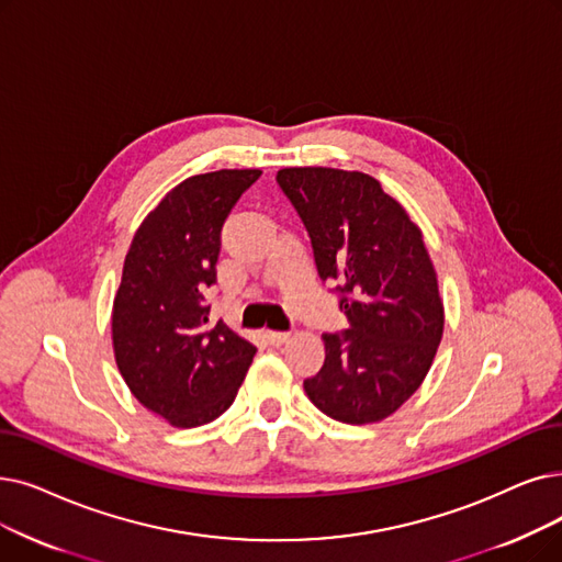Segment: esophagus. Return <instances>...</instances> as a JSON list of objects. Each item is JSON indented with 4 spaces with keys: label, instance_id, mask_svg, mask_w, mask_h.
I'll return each instance as SVG.
<instances>
[{
    "label": "esophagus",
    "instance_id": "34e87169",
    "mask_svg": "<svg viewBox=\"0 0 562 562\" xmlns=\"http://www.w3.org/2000/svg\"><path fill=\"white\" fill-rule=\"evenodd\" d=\"M289 333H280V330H266V339L271 341V345H284V341H289Z\"/></svg>",
    "mask_w": 562,
    "mask_h": 562
}]
</instances>
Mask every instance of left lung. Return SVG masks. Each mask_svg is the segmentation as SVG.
Returning <instances> with one entry per match:
<instances>
[{
    "label": "left lung",
    "mask_w": 562,
    "mask_h": 562,
    "mask_svg": "<svg viewBox=\"0 0 562 562\" xmlns=\"http://www.w3.org/2000/svg\"><path fill=\"white\" fill-rule=\"evenodd\" d=\"M276 179L310 234L316 271L339 282L349 319L341 335H322L326 360L305 393L333 420L379 423L420 387L443 337L423 232L370 175L284 167Z\"/></svg>",
    "instance_id": "1"
}]
</instances>
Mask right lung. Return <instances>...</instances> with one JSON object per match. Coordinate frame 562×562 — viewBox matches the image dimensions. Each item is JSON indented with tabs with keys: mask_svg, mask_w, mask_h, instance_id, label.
I'll list each match as a JSON object with an SVG mask.
<instances>
[{
	"mask_svg": "<svg viewBox=\"0 0 562 562\" xmlns=\"http://www.w3.org/2000/svg\"><path fill=\"white\" fill-rule=\"evenodd\" d=\"M261 169H217L169 190L137 227L112 305L116 368L135 400L172 427L232 406L257 347L209 322L221 229Z\"/></svg>",
	"mask_w": 562,
	"mask_h": 562,
	"instance_id": "add662e5",
	"label": "right lung"
}]
</instances>
